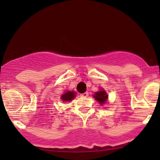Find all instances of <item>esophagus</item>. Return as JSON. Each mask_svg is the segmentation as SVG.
I'll list each match as a JSON object with an SVG mask.
<instances>
[{
    "label": "esophagus",
    "mask_w": 160,
    "mask_h": 160,
    "mask_svg": "<svg viewBox=\"0 0 160 160\" xmlns=\"http://www.w3.org/2000/svg\"><path fill=\"white\" fill-rule=\"evenodd\" d=\"M89 95V93H88V92H84V93H82V94H81V96H82V97H84V98H86V97H87V96Z\"/></svg>",
    "instance_id": "1"
}]
</instances>
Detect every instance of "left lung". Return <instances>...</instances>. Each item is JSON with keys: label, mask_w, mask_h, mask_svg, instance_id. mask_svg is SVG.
Instances as JSON below:
<instances>
[{"label": "left lung", "mask_w": 160, "mask_h": 160, "mask_svg": "<svg viewBox=\"0 0 160 160\" xmlns=\"http://www.w3.org/2000/svg\"><path fill=\"white\" fill-rule=\"evenodd\" d=\"M94 98H95V100H97L100 104L102 105L106 102L108 95H106V92L104 90H101L99 92H97L95 93V95H94Z\"/></svg>", "instance_id": "8db88e82"}]
</instances>
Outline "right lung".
Returning a JSON list of instances; mask_svg holds the SVG:
<instances>
[{
  "label": "right lung",
  "mask_w": 160,
  "mask_h": 160,
  "mask_svg": "<svg viewBox=\"0 0 160 160\" xmlns=\"http://www.w3.org/2000/svg\"><path fill=\"white\" fill-rule=\"evenodd\" d=\"M62 98V100L63 101H70L72 99H73L75 98V92H67L66 93L63 94V95L61 96Z\"/></svg>",
  "instance_id": "obj_1"
}]
</instances>
